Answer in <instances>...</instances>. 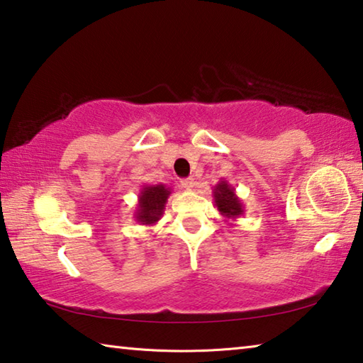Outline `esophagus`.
<instances>
[{
	"label": "esophagus",
	"mask_w": 363,
	"mask_h": 363,
	"mask_svg": "<svg viewBox=\"0 0 363 363\" xmlns=\"http://www.w3.org/2000/svg\"><path fill=\"white\" fill-rule=\"evenodd\" d=\"M181 187L186 189V190H192L195 187V181L192 177H187V179H182L181 181Z\"/></svg>",
	"instance_id": "1"
}]
</instances>
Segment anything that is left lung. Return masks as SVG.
Masks as SVG:
<instances>
[{
    "label": "left lung",
    "instance_id": "left-lung-1",
    "mask_svg": "<svg viewBox=\"0 0 363 363\" xmlns=\"http://www.w3.org/2000/svg\"><path fill=\"white\" fill-rule=\"evenodd\" d=\"M213 199L219 213L225 217V219H238L240 216L245 214V204L241 199L236 195L235 187L228 181L222 179L214 186L213 189Z\"/></svg>",
    "mask_w": 363,
    "mask_h": 363
}]
</instances>
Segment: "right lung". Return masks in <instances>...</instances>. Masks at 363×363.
Segmentation results:
<instances>
[{
  "label": "right lung",
  "instance_id": "1",
  "mask_svg": "<svg viewBox=\"0 0 363 363\" xmlns=\"http://www.w3.org/2000/svg\"><path fill=\"white\" fill-rule=\"evenodd\" d=\"M171 195V189L164 184H155V186H143L138 195V204L135 209V220L141 225H155L162 219Z\"/></svg>",
  "mask_w": 363,
  "mask_h": 363
}]
</instances>
